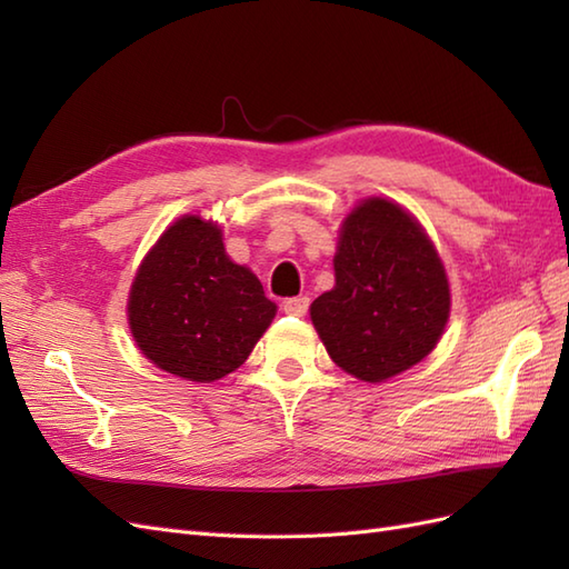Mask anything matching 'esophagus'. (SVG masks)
Returning a JSON list of instances; mask_svg holds the SVG:
<instances>
[{
  "mask_svg": "<svg viewBox=\"0 0 569 569\" xmlns=\"http://www.w3.org/2000/svg\"><path fill=\"white\" fill-rule=\"evenodd\" d=\"M310 308V298L308 296H298V298H288L283 303V310L288 316H296V318H303Z\"/></svg>",
  "mask_w": 569,
  "mask_h": 569,
  "instance_id": "obj_1",
  "label": "esophagus"
}]
</instances>
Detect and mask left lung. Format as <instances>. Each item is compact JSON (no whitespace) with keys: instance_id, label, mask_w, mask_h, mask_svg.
I'll return each mask as SVG.
<instances>
[{"instance_id":"8db88e82","label":"left lung","mask_w":569,"mask_h":569,"mask_svg":"<svg viewBox=\"0 0 569 569\" xmlns=\"http://www.w3.org/2000/svg\"><path fill=\"white\" fill-rule=\"evenodd\" d=\"M450 318V283L422 227L401 204L361 200L342 222L335 288L310 320L337 367L377 383L428 357Z\"/></svg>"}]
</instances>
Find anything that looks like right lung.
<instances>
[{"label": "right lung", "mask_w": 569, "mask_h": 569, "mask_svg": "<svg viewBox=\"0 0 569 569\" xmlns=\"http://www.w3.org/2000/svg\"><path fill=\"white\" fill-rule=\"evenodd\" d=\"M127 316L141 355L156 367L210 383L244 365L276 303L247 266L227 257L220 227L186 214L143 257Z\"/></svg>", "instance_id": "add662e5"}]
</instances>
